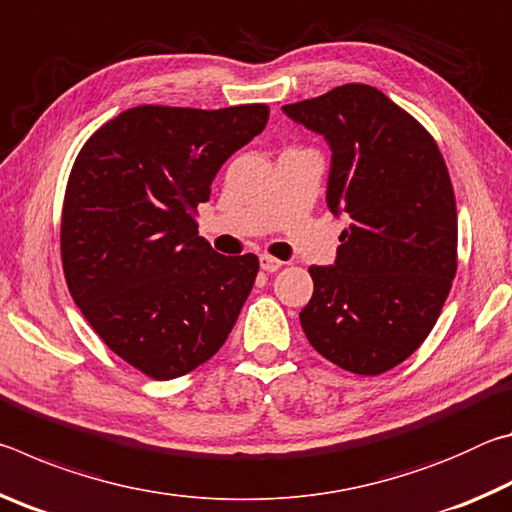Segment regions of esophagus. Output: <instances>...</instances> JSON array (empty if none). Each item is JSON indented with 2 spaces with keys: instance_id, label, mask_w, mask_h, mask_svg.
Here are the masks:
<instances>
[{
  "instance_id": "obj_1",
  "label": "esophagus",
  "mask_w": 512,
  "mask_h": 512,
  "mask_svg": "<svg viewBox=\"0 0 512 512\" xmlns=\"http://www.w3.org/2000/svg\"><path fill=\"white\" fill-rule=\"evenodd\" d=\"M259 264H262V271L275 273V271H280L284 262H282V259H277V257H271V255H262V257H259Z\"/></svg>"
}]
</instances>
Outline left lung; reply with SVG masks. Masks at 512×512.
Segmentation results:
<instances>
[{"label": "left lung", "mask_w": 512, "mask_h": 512, "mask_svg": "<svg viewBox=\"0 0 512 512\" xmlns=\"http://www.w3.org/2000/svg\"><path fill=\"white\" fill-rule=\"evenodd\" d=\"M332 146L327 205L345 214L334 266H311L300 325L354 375L395 368L443 311L458 266L456 198L436 140L372 85L348 83L282 106Z\"/></svg>", "instance_id": "8db88e82"}]
</instances>
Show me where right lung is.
<instances>
[{
  "label": "right lung",
  "instance_id": "right-lung-1",
  "mask_svg": "<svg viewBox=\"0 0 512 512\" xmlns=\"http://www.w3.org/2000/svg\"><path fill=\"white\" fill-rule=\"evenodd\" d=\"M266 121V103L137 106L76 155L60 216L67 287L101 341L146 377L212 359L253 291L257 255H219L196 216L221 164Z\"/></svg>",
  "mask_w": 512,
  "mask_h": 512
}]
</instances>
